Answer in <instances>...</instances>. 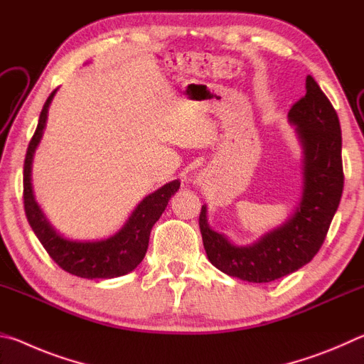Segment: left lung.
<instances>
[{
  "mask_svg": "<svg viewBox=\"0 0 364 364\" xmlns=\"http://www.w3.org/2000/svg\"><path fill=\"white\" fill-rule=\"evenodd\" d=\"M306 93L289 110L305 152V189L300 207L278 230L247 247L228 242L207 225L199 226L207 257L223 273L249 282H271L304 267L318 254L343 191L342 133L336 109L319 85L306 77Z\"/></svg>",
  "mask_w": 364,
  "mask_h": 364,
  "instance_id": "left-lung-1",
  "label": "left lung"
}]
</instances>
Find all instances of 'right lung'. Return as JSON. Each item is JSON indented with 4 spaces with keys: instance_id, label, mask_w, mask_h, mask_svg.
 <instances>
[{
    "instance_id": "add662e5",
    "label": "right lung",
    "mask_w": 364,
    "mask_h": 364,
    "mask_svg": "<svg viewBox=\"0 0 364 364\" xmlns=\"http://www.w3.org/2000/svg\"><path fill=\"white\" fill-rule=\"evenodd\" d=\"M54 93L56 91L49 95L41 109L38 125L30 139L26 162H23V208H26L27 220L49 257L67 273L86 279L119 278V276L130 273L143 262L147 245H149L152 226L164 213L170 197L180 188V181H170L141 200L125 226L112 237L96 242H77L60 237L48 223L45 215L41 213L38 204L35 202L32 183H30L32 157L41 139L48 107L53 101Z\"/></svg>"
}]
</instances>
